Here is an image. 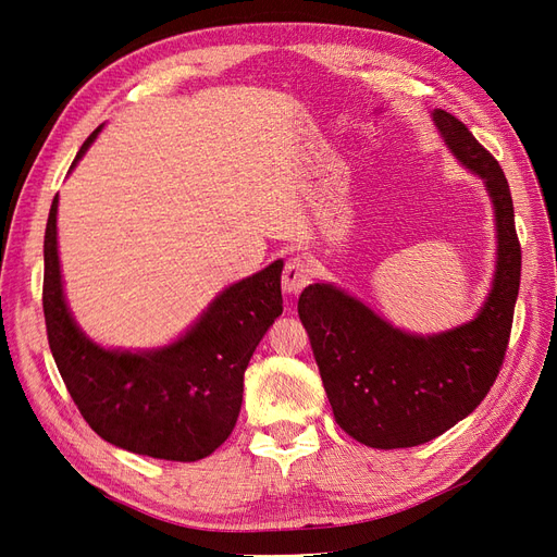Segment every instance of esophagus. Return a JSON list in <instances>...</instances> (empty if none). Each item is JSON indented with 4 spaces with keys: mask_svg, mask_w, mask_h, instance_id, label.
Segmentation results:
<instances>
[{
    "mask_svg": "<svg viewBox=\"0 0 557 557\" xmlns=\"http://www.w3.org/2000/svg\"><path fill=\"white\" fill-rule=\"evenodd\" d=\"M281 283H283L285 295H299L301 290H305L307 285L311 283V274H309V267L305 264V260L293 258V260L285 262Z\"/></svg>",
    "mask_w": 557,
    "mask_h": 557,
    "instance_id": "esophagus-1",
    "label": "esophagus"
}]
</instances>
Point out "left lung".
<instances>
[{
    "label": "left lung",
    "instance_id": "left-lung-1",
    "mask_svg": "<svg viewBox=\"0 0 557 557\" xmlns=\"http://www.w3.org/2000/svg\"><path fill=\"white\" fill-rule=\"evenodd\" d=\"M432 121L450 153L483 181L495 211V274L474 320L411 334L332 283H311L297 301L336 423L356 442L383 450L425 444L479 407L507 352L520 288L507 176L458 117L434 109Z\"/></svg>",
    "mask_w": 557,
    "mask_h": 557
}]
</instances>
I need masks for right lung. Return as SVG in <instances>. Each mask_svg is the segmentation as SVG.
<instances>
[{"instance_id":"obj_1","label":"right lung","mask_w":557,"mask_h":557,"mask_svg":"<svg viewBox=\"0 0 557 557\" xmlns=\"http://www.w3.org/2000/svg\"><path fill=\"white\" fill-rule=\"evenodd\" d=\"M99 132L102 125L83 141L72 170ZM281 272L276 260L232 283L172 344L104 348L66 307L55 195L44 237V315L50 352L86 423L104 442L148 458L195 462L211 455L239 418L252 350L283 313Z\"/></svg>"}]
</instances>
